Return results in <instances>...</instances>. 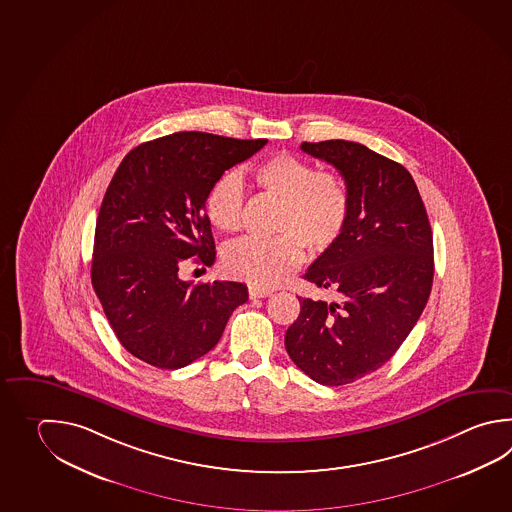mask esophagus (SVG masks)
<instances>
[{"label": "esophagus", "mask_w": 512, "mask_h": 512, "mask_svg": "<svg viewBox=\"0 0 512 512\" xmlns=\"http://www.w3.org/2000/svg\"><path fill=\"white\" fill-rule=\"evenodd\" d=\"M248 293H250L251 299H262V297H270L273 292L272 290H266V288H259V286H250Z\"/></svg>", "instance_id": "1"}]
</instances>
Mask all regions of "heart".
<instances>
[{
    "instance_id": "heart-1",
    "label": "heart",
    "mask_w": 512,
    "mask_h": 512,
    "mask_svg": "<svg viewBox=\"0 0 512 512\" xmlns=\"http://www.w3.org/2000/svg\"><path fill=\"white\" fill-rule=\"evenodd\" d=\"M255 186L279 200L272 239H242L224 251V270L231 277L262 288L281 284L303 261V246L324 253L345 233L350 217V191L345 178L317 171L303 158L279 153L251 169ZM209 222L224 233L242 224L244 189L237 173H224L206 197Z\"/></svg>"
}]
</instances>
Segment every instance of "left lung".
Returning <instances> with one entry per match:
<instances>
[{"mask_svg": "<svg viewBox=\"0 0 512 512\" xmlns=\"http://www.w3.org/2000/svg\"><path fill=\"white\" fill-rule=\"evenodd\" d=\"M345 178L350 217L306 281L339 303L299 297L301 313L284 335L293 363L315 383H354L390 361L418 323L434 279L427 209L405 167L348 140L303 142Z\"/></svg>", "mask_w": 512, "mask_h": 512, "instance_id": "1", "label": "left lung"}]
</instances>
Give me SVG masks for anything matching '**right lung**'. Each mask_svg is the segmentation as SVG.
I'll list each match as a JSON object with an SVG mask.
<instances>
[{
    "label": "right lung",
    "instance_id": "right-lung-1",
    "mask_svg": "<svg viewBox=\"0 0 512 512\" xmlns=\"http://www.w3.org/2000/svg\"><path fill=\"white\" fill-rule=\"evenodd\" d=\"M266 142L182 131L131 149L116 169L96 219L91 281L118 341L147 365L197 361L248 301L242 282L193 286L178 268L215 262L209 189Z\"/></svg>",
    "mask_w": 512,
    "mask_h": 512
}]
</instances>
